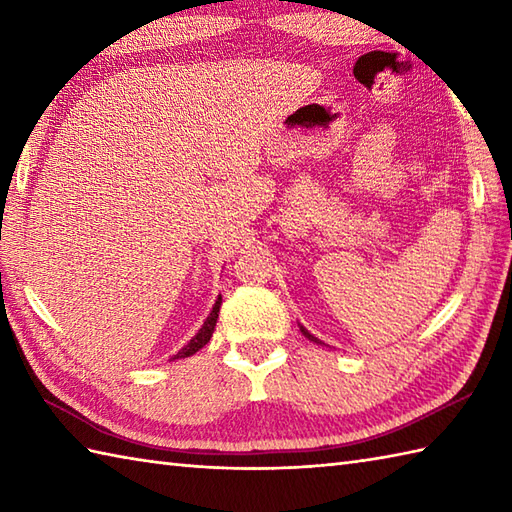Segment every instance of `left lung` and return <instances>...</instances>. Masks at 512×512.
<instances>
[{"label":"left lung","mask_w":512,"mask_h":512,"mask_svg":"<svg viewBox=\"0 0 512 512\" xmlns=\"http://www.w3.org/2000/svg\"><path fill=\"white\" fill-rule=\"evenodd\" d=\"M299 330H301V334H303V336H306V339H308V341H312V343H317V345H325L323 341H319V339H317V336H314V334H310V332H308L306 328H303V325H301V323H299Z\"/></svg>","instance_id":"8db88e82"}]
</instances>
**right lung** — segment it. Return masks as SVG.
Wrapping results in <instances>:
<instances>
[{"label":"right lung","instance_id":"right-lung-1","mask_svg":"<svg viewBox=\"0 0 512 512\" xmlns=\"http://www.w3.org/2000/svg\"><path fill=\"white\" fill-rule=\"evenodd\" d=\"M220 306H222V297H217L215 303H213V310L209 312V317L204 319L202 328L195 332L191 336V341L182 347V350H178V354L171 356V361H176V358H187L191 354H195L198 350H202V347L211 341L213 336V330H215V323H217V317H220Z\"/></svg>","mask_w":512,"mask_h":512}]
</instances>
